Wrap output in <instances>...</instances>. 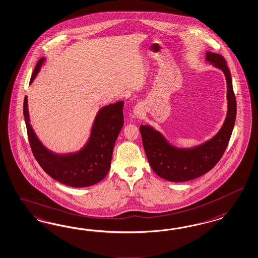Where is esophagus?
Instances as JSON below:
<instances>
[{
  "label": "esophagus",
  "mask_w": 258,
  "mask_h": 258,
  "mask_svg": "<svg viewBox=\"0 0 258 258\" xmlns=\"http://www.w3.org/2000/svg\"><path fill=\"white\" fill-rule=\"evenodd\" d=\"M134 112H135V115H136V116H139V115H140V112L139 109H136Z\"/></svg>",
  "instance_id": "1"
}]
</instances>
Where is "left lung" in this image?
<instances>
[{"instance_id": "8db88e82", "label": "left lung", "mask_w": 258, "mask_h": 258, "mask_svg": "<svg viewBox=\"0 0 258 258\" xmlns=\"http://www.w3.org/2000/svg\"><path fill=\"white\" fill-rule=\"evenodd\" d=\"M206 60L221 69L227 82L228 112L225 121L212 140L192 149H178L169 144L152 127L140 125V131L148 161L157 175L170 182H184L204 175L221 160L233 132L236 116V96L224 57L206 52Z\"/></svg>"}]
</instances>
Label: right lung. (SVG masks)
I'll list each match as a JSON object with an SVG mask.
<instances>
[{"mask_svg":"<svg viewBox=\"0 0 258 258\" xmlns=\"http://www.w3.org/2000/svg\"><path fill=\"white\" fill-rule=\"evenodd\" d=\"M44 58L37 63L30 84L38 74ZM123 102L104 106L96 117L88 144L73 155H54L38 140L29 123L27 98L23 102V115L30 147L36 160L46 173L62 184L84 187L102 181L110 169L113 148L123 126Z\"/></svg>","mask_w":258,"mask_h":258,"instance_id":"add662e5","label":"right lung"}]
</instances>
